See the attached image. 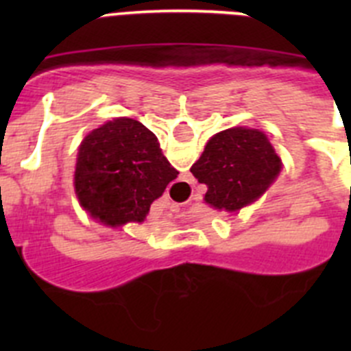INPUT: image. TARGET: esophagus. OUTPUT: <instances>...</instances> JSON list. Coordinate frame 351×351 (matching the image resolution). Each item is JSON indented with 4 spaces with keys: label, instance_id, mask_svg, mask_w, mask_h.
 <instances>
[{
    "label": "esophagus",
    "instance_id": "1",
    "mask_svg": "<svg viewBox=\"0 0 351 351\" xmlns=\"http://www.w3.org/2000/svg\"><path fill=\"white\" fill-rule=\"evenodd\" d=\"M172 207H173V206H172ZM172 207H170V209H172ZM172 210H173V209H172Z\"/></svg>",
    "mask_w": 351,
    "mask_h": 351
}]
</instances>
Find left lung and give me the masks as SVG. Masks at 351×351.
Masks as SVG:
<instances>
[{
    "instance_id": "8db88e82",
    "label": "left lung",
    "mask_w": 351,
    "mask_h": 351,
    "mask_svg": "<svg viewBox=\"0 0 351 351\" xmlns=\"http://www.w3.org/2000/svg\"><path fill=\"white\" fill-rule=\"evenodd\" d=\"M280 170L281 160L265 133L253 128L214 135L191 167L198 182L207 186L206 202L230 213L256 200Z\"/></svg>"
}]
</instances>
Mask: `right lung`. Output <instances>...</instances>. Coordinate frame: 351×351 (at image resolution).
I'll return each instance as SVG.
<instances>
[{"mask_svg":"<svg viewBox=\"0 0 351 351\" xmlns=\"http://www.w3.org/2000/svg\"><path fill=\"white\" fill-rule=\"evenodd\" d=\"M178 173L153 132L138 121L119 117L84 138L77 158L75 193L80 204L107 225L141 223Z\"/></svg>","mask_w":351,"mask_h":351,"instance_id":"obj_1","label":"right lung"}]
</instances>
